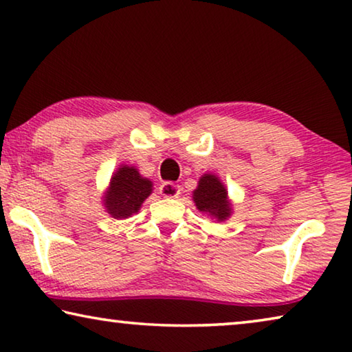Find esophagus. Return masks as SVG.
Returning <instances> with one entry per match:
<instances>
[{"mask_svg": "<svg viewBox=\"0 0 352 352\" xmlns=\"http://www.w3.org/2000/svg\"><path fill=\"white\" fill-rule=\"evenodd\" d=\"M181 193V187L175 182H164L160 186V195L165 198H177Z\"/></svg>", "mask_w": 352, "mask_h": 352, "instance_id": "esophagus-1", "label": "esophagus"}]
</instances>
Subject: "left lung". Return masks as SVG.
<instances>
[{
    "instance_id": "obj_1",
    "label": "left lung",
    "mask_w": 352,
    "mask_h": 352,
    "mask_svg": "<svg viewBox=\"0 0 352 352\" xmlns=\"http://www.w3.org/2000/svg\"><path fill=\"white\" fill-rule=\"evenodd\" d=\"M193 201L201 212H209L220 221L226 220L230 215L226 188L214 175H204L201 177L198 188L193 192Z\"/></svg>"
}]
</instances>
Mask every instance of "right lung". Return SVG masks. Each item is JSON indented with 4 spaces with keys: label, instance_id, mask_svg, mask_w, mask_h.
<instances>
[{
    "label": "right lung",
    "instance_id": "right-lung-1",
    "mask_svg": "<svg viewBox=\"0 0 352 352\" xmlns=\"http://www.w3.org/2000/svg\"><path fill=\"white\" fill-rule=\"evenodd\" d=\"M151 181L138 175L134 166L124 165L115 173L104 204L113 218H128L140 209L143 201L151 195Z\"/></svg>",
    "mask_w": 352,
    "mask_h": 352
}]
</instances>
